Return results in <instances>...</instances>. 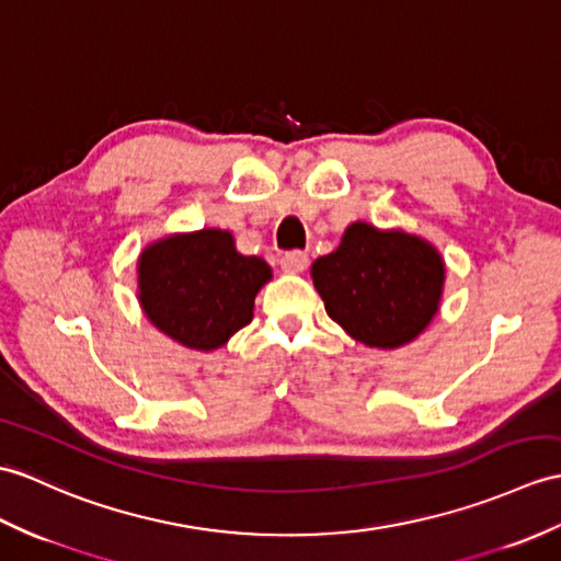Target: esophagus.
<instances>
[{"label": "esophagus", "instance_id": "1", "mask_svg": "<svg viewBox=\"0 0 561 561\" xmlns=\"http://www.w3.org/2000/svg\"><path fill=\"white\" fill-rule=\"evenodd\" d=\"M279 265L284 272H289V275H298V272H304L308 267V255L301 251H291V253L282 255Z\"/></svg>", "mask_w": 561, "mask_h": 561}]
</instances>
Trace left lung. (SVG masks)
<instances>
[{
    "mask_svg": "<svg viewBox=\"0 0 561 561\" xmlns=\"http://www.w3.org/2000/svg\"><path fill=\"white\" fill-rule=\"evenodd\" d=\"M310 275L328 316L356 342L399 348L435 318L445 263L421 237L354 221L340 249L318 257Z\"/></svg>",
    "mask_w": 561,
    "mask_h": 561,
    "instance_id": "8db88e82",
    "label": "left lung"
}]
</instances>
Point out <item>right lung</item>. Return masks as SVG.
Here are the masks:
<instances>
[{
    "label": "right lung",
    "mask_w": 561,
    "mask_h": 561,
    "mask_svg": "<svg viewBox=\"0 0 561 561\" xmlns=\"http://www.w3.org/2000/svg\"><path fill=\"white\" fill-rule=\"evenodd\" d=\"M270 277L265 260L241 255L229 231L174 233L140 253L138 301L174 342L213 351L253 320L255 296Z\"/></svg>",
    "instance_id": "1"
}]
</instances>
